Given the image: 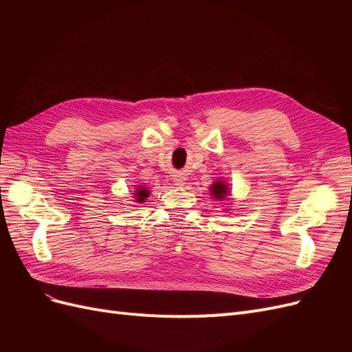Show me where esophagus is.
Listing matches in <instances>:
<instances>
[{
    "instance_id": "1",
    "label": "esophagus",
    "mask_w": 352,
    "mask_h": 352,
    "mask_svg": "<svg viewBox=\"0 0 352 352\" xmlns=\"http://www.w3.org/2000/svg\"><path fill=\"white\" fill-rule=\"evenodd\" d=\"M175 185H177V186H182V185H185V180L180 177V176H176L175 177Z\"/></svg>"
}]
</instances>
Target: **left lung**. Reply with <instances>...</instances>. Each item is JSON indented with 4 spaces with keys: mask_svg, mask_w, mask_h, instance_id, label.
Instances as JSON below:
<instances>
[{
    "mask_svg": "<svg viewBox=\"0 0 352 352\" xmlns=\"http://www.w3.org/2000/svg\"><path fill=\"white\" fill-rule=\"evenodd\" d=\"M211 194H212V197L217 198V199H223V198H225L226 194H228V186H226V184L216 182L214 185L211 186Z\"/></svg>",
    "mask_w": 352,
    "mask_h": 352,
    "instance_id": "left-lung-1",
    "label": "left lung"
}]
</instances>
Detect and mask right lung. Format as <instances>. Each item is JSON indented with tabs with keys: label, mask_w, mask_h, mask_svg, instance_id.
<instances>
[{
	"label": "right lung",
	"mask_w": 352,
	"mask_h": 352,
	"mask_svg": "<svg viewBox=\"0 0 352 352\" xmlns=\"http://www.w3.org/2000/svg\"><path fill=\"white\" fill-rule=\"evenodd\" d=\"M148 195H150V192H148V189H145L144 186H138V189L135 190L136 202H144V199H146Z\"/></svg>",
	"instance_id": "1"
}]
</instances>
